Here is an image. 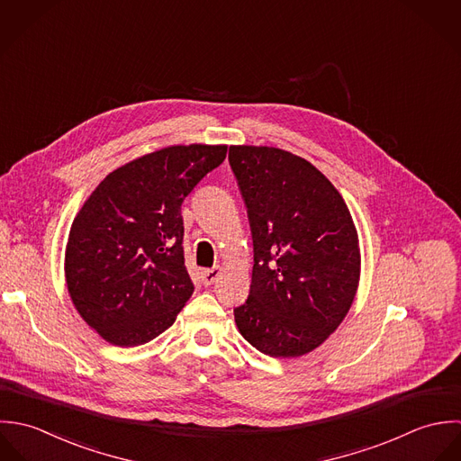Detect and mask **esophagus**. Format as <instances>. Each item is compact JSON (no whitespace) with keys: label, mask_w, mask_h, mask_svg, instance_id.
Wrapping results in <instances>:
<instances>
[{"label":"esophagus","mask_w":461,"mask_h":461,"mask_svg":"<svg viewBox=\"0 0 461 461\" xmlns=\"http://www.w3.org/2000/svg\"><path fill=\"white\" fill-rule=\"evenodd\" d=\"M222 275V269L219 267V266H215V267H212V269H206V271H203V283L204 285H213L219 277Z\"/></svg>","instance_id":"1"}]
</instances>
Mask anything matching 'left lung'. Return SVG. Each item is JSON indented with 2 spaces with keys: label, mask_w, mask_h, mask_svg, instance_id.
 Listing matches in <instances>:
<instances>
[{
  "label": "left lung",
  "mask_w": 461,
  "mask_h": 461,
  "mask_svg": "<svg viewBox=\"0 0 461 461\" xmlns=\"http://www.w3.org/2000/svg\"><path fill=\"white\" fill-rule=\"evenodd\" d=\"M255 266L240 335L260 353L295 358L319 348L348 315L360 281L351 212L310 162L269 146H230Z\"/></svg>",
  "instance_id": "obj_1"
}]
</instances>
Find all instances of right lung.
I'll return each mask as SVG.
<instances>
[{
  "label": "right lung",
  "mask_w": 461,
  "mask_h": 461,
  "mask_svg": "<svg viewBox=\"0 0 461 461\" xmlns=\"http://www.w3.org/2000/svg\"><path fill=\"white\" fill-rule=\"evenodd\" d=\"M226 151L188 144L139 157L112 171L77 213L66 283L82 319L108 344H146L176 321L194 292L182 203Z\"/></svg>",
  "instance_id": "add662e5"
}]
</instances>
